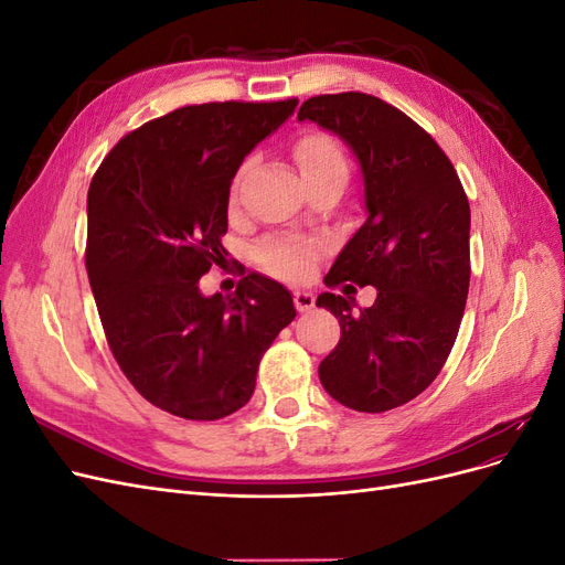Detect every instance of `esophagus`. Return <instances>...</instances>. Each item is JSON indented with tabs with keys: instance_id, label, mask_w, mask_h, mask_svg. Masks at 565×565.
<instances>
[{
	"instance_id": "esophagus-1",
	"label": "esophagus",
	"mask_w": 565,
	"mask_h": 565,
	"mask_svg": "<svg viewBox=\"0 0 565 565\" xmlns=\"http://www.w3.org/2000/svg\"><path fill=\"white\" fill-rule=\"evenodd\" d=\"M295 306H297L299 313L311 311L313 306H316V297L311 292H303V289H297V292H295Z\"/></svg>"
}]
</instances>
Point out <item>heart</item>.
<instances>
[{
  "label": "heart",
  "instance_id": "obj_1",
  "mask_svg": "<svg viewBox=\"0 0 565 565\" xmlns=\"http://www.w3.org/2000/svg\"><path fill=\"white\" fill-rule=\"evenodd\" d=\"M292 152L306 181L324 174H349L347 150L328 131H303L295 141ZM249 160L243 162L241 169L235 172L231 183V202H235L237 188H241L245 174L249 172ZM256 259H259V264L268 273H273V276L301 280L309 276L316 264V247L309 243L289 241V237H268V241L256 247Z\"/></svg>",
  "mask_w": 565,
  "mask_h": 565
}]
</instances>
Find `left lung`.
<instances>
[{
    "mask_svg": "<svg viewBox=\"0 0 565 565\" xmlns=\"http://www.w3.org/2000/svg\"><path fill=\"white\" fill-rule=\"evenodd\" d=\"M299 119L337 134L361 162L365 185V224L324 285L377 287L361 311L341 295L318 297L341 328L318 367L320 384L358 413H386L417 398L452 351L471 276L469 200L431 134L377 96H313Z\"/></svg>",
    "mask_w": 565,
    "mask_h": 565,
    "instance_id": "8db88e82",
    "label": "left lung"
}]
</instances>
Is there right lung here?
<instances>
[{
	"label": "right lung",
	"mask_w": 565,
	"mask_h": 565,
	"mask_svg": "<svg viewBox=\"0 0 565 565\" xmlns=\"http://www.w3.org/2000/svg\"><path fill=\"white\" fill-rule=\"evenodd\" d=\"M299 100L185 106L150 119L100 162L87 195V262L108 347L131 386L183 419L212 422L254 393L262 355L295 320L287 289L249 273L200 292L224 262L231 181Z\"/></svg>",
	"instance_id": "obj_1"
}]
</instances>
